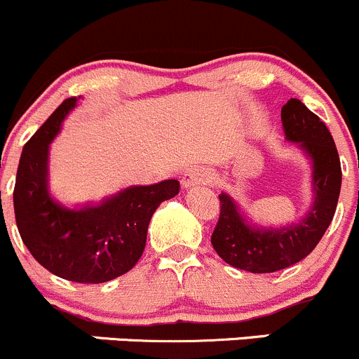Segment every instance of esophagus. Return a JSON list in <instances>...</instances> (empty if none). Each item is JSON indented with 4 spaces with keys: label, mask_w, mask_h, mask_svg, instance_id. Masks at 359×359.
<instances>
[{
    "label": "esophagus",
    "mask_w": 359,
    "mask_h": 359,
    "mask_svg": "<svg viewBox=\"0 0 359 359\" xmlns=\"http://www.w3.org/2000/svg\"><path fill=\"white\" fill-rule=\"evenodd\" d=\"M212 180V173H210L208 168L205 166H193V168L186 170L182 175V187H193L200 186V184H208Z\"/></svg>",
    "instance_id": "34e87169"
}]
</instances>
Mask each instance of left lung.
I'll use <instances>...</instances> for the list:
<instances>
[{
	"instance_id": "1",
	"label": "left lung",
	"mask_w": 359,
	"mask_h": 359,
	"mask_svg": "<svg viewBox=\"0 0 359 359\" xmlns=\"http://www.w3.org/2000/svg\"><path fill=\"white\" fill-rule=\"evenodd\" d=\"M285 137L313 163V196L309 212L295 224L266 229L248 224L229 194H219L220 215L212 245L222 260L238 269L262 274L281 271L306 259L320 243L335 215L342 170L334 137L327 125L299 99L281 107Z\"/></svg>"
}]
</instances>
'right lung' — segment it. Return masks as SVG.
I'll return each mask as SVG.
<instances>
[{"label":"right lung","instance_id":"1","mask_svg":"<svg viewBox=\"0 0 359 359\" xmlns=\"http://www.w3.org/2000/svg\"><path fill=\"white\" fill-rule=\"evenodd\" d=\"M78 99H66L25 142L13 210L20 238L45 269L76 283H106L128 273L146 247L151 217L177 196L179 180L132 186L99 205L66 208L50 196L48 147Z\"/></svg>","mask_w":359,"mask_h":359}]
</instances>
